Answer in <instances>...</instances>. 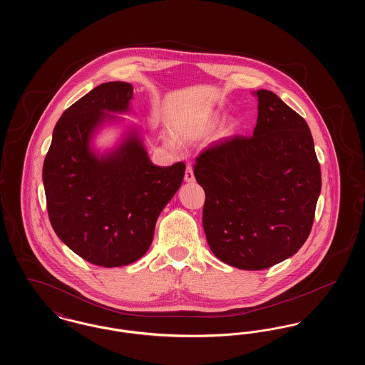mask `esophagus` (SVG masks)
<instances>
[{
	"mask_svg": "<svg viewBox=\"0 0 365 365\" xmlns=\"http://www.w3.org/2000/svg\"><path fill=\"white\" fill-rule=\"evenodd\" d=\"M194 180H195V178H194L192 168H191V165H187V167H186V173H185V182H187V183H192Z\"/></svg>",
	"mask_w": 365,
	"mask_h": 365,
	"instance_id": "esophagus-1",
	"label": "esophagus"
}]
</instances>
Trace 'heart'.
I'll use <instances>...</instances> for the list:
<instances>
[{
    "label": "heart",
    "mask_w": 365,
    "mask_h": 365,
    "mask_svg": "<svg viewBox=\"0 0 365 365\" xmlns=\"http://www.w3.org/2000/svg\"><path fill=\"white\" fill-rule=\"evenodd\" d=\"M217 122V118H215L210 124H209V127H213L215 124ZM235 128H237V125H235V123H230L228 125H227L226 128H225V135H231L234 131H235Z\"/></svg>",
    "instance_id": "obj_1"
}]
</instances>
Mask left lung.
<instances>
[{
  "label": "left lung",
  "mask_w": 365,
  "mask_h": 365,
  "mask_svg": "<svg viewBox=\"0 0 365 365\" xmlns=\"http://www.w3.org/2000/svg\"><path fill=\"white\" fill-rule=\"evenodd\" d=\"M253 137L202 152L194 176L205 191L202 226L213 255L259 271L295 255L312 230L322 190L307 122L269 90H257Z\"/></svg>",
  "instance_id": "8db88e82"
}]
</instances>
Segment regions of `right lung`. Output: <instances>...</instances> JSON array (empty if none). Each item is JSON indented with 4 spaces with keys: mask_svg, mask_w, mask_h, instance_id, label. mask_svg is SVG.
<instances>
[{
    "mask_svg": "<svg viewBox=\"0 0 365 365\" xmlns=\"http://www.w3.org/2000/svg\"><path fill=\"white\" fill-rule=\"evenodd\" d=\"M134 87L108 82L63 113L53 130L42 179L57 237L83 260L106 268L139 260L150 247L158 215L179 190L186 165L157 167L138 127H125L116 146H93L105 124L122 122Z\"/></svg>",
    "mask_w": 365,
    "mask_h": 365,
    "instance_id": "add662e5",
    "label": "right lung"
}]
</instances>
